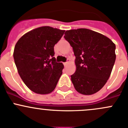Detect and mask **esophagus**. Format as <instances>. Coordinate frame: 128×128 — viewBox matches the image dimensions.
Wrapping results in <instances>:
<instances>
[{"label":"esophagus","instance_id":"1","mask_svg":"<svg viewBox=\"0 0 128 128\" xmlns=\"http://www.w3.org/2000/svg\"><path fill=\"white\" fill-rule=\"evenodd\" d=\"M68 60H69V59H68ZM68 62H69V61H67V62H66L63 63V64H64V66H67V64H68Z\"/></svg>","mask_w":128,"mask_h":128}]
</instances>
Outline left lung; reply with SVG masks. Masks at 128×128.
<instances>
[{
    "mask_svg": "<svg viewBox=\"0 0 128 128\" xmlns=\"http://www.w3.org/2000/svg\"><path fill=\"white\" fill-rule=\"evenodd\" d=\"M64 38L73 49L76 71L71 77L80 94L92 95L106 83L116 59V46L105 36L86 28L68 30Z\"/></svg>",
    "mask_w": 128,
    "mask_h": 128,
    "instance_id": "8db88e82",
    "label": "left lung"
}]
</instances>
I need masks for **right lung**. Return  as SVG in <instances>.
<instances>
[{
	"mask_svg": "<svg viewBox=\"0 0 128 128\" xmlns=\"http://www.w3.org/2000/svg\"><path fill=\"white\" fill-rule=\"evenodd\" d=\"M65 30L41 26L20 38L14 48V58L19 75L26 86L39 94L56 88L62 73V63L57 62L54 46Z\"/></svg>",
	"mask_w": 128,
	"mask_h": 128,
	"instance_id": "add662e5",
	"label": "right lung"
}]
</instances>
